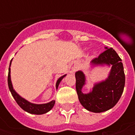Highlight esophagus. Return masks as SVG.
Wrapping results in <instances>:
<instances>
[{
  "label": "esophagus",
  "instance_id": "34e87169",
  "mask_svg": "<svg viewBox=\"0 0 135 135\" xmlns=\"http://www.w3.org/2000/svg\"><path fill=\"white\" fill-rule=\"evenodd\" d=\"M76 69H77V68L76 67V66H72V67H70V73H74L76 70Z\"/></svg>",
  "mask_w": 135,
  "mask_h": 135
}]
</instances>
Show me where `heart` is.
I'll list each match as a JSON object with an SVG mask.
<instances>
[{
    "label": "heart",
    "instance_id": "obj_1",
    "mask_svg": "<svg viewBox=\"0 0 135 135\" xmlns=\"http://www.w3.org/2000/svg\"><path fill=\"white\" fill-rule=\"evenodd\" d=\"M93 53H94V54H95V53H96V52H93Z\"/></svg>",
    "mask_w": 135,
    "mask_h": 135
}]
</instances>
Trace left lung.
Masks as SVG:
<instances>
[{
	"label": "left lung",
	"mask_w": 135,
	"mask_h": 135,
	"mask_svg": "<svg viewBox=\"0 0 135 135\" xmlns=\"http://www.w3.org/2000/svg\"><path fill=\"white\" fill-rule=\"evenodd\" d=\"M106 50L90 62L91 68L95 67H111L107 78L97 82L89 93H83L86 84V75L82 70L75 73L76 89L79 101L87 110L102 113L113 108L121 98L125 86V74L122 63L116 51L105 47Z\"/></svg>",
	"instance_id": "obj_1"
}]
</instances>
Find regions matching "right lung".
<instances>
[{"label": "right lung", "mask_w": 135, "mask_h": 135, "mask_svg": "<svg viewBox=\"0 0 135 135\" xmlns=\"http://www.w3.org/2000/svg\"><path fill=\"white\" fill-rule=\"evenodd\" d=\"M12 60L10 61L9 68V74H8L7 80L8 86H9V91H10L12 95L14 98V99L16 100V103L18 104V106L20 107L22 110H24L25 111L28 112V113H31V114L41 115V114H44V113H48L54 107L55 102V100H52V101H51L49 103H46V104H34V103H31L30 101H27L26 99H25L22 96L19 95L18 93L15 91V89H13V83H12V81H11V76H10V72H11L10 71V66H11V63H12ZM67 74L61 76H60L59 78L58 79V80L56 82V84H55L56 89H58V87L59 86L61 81L62 80V79Z\"/></svg>", "instance_id": "obj_1"}]
</instances>
